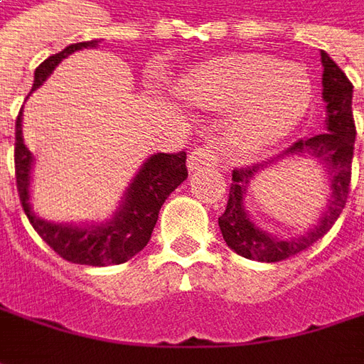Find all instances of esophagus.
Returning a JSON list of instances; mask_svg holds the SVG:
<instances>
[{"instance_id": "1", "label": "esophagus", "mask_w": 364, "mask_h": 364, "mask_svg": "<svg viewBox=\"0 0 364 364\" xmlns=\"http://www.w3.org/2000/svg\"><path fill=\"white\" fill-rule=\"evenodd\" d=\"M218 161H220V159H218V155H215V151H213L211 144H199L193 153L189 155L187 167H189V171L203 169V167H213V165H218Z\"/></svg>"}]
</instances>
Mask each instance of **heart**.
<instances>
[{
	"label": "heart",
	"mask_w": 364,
	"mask_h": 364,
	"mask_svg": "<svg viewBox=\"0 0 364 364\" xmlns=\"http://www.w3.org/2000/svg\"><path fill=\"white\" fill-rule=\"evenodd\" d=\"M185 95L205 108L240 105L228 122L233 149L257 155L284 141L304 119L312 88L302 70L256 54L218 58L197 68Z\"/></svg>",
	"instance_id": "b5f03b06"
}]
</instances>
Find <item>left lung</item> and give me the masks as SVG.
<instances>
[{
  "mask_svg": "<svg viewBox=\"0 0 364 364\" xmlns=\"http://www.w3.org/2000/svg\"><path fill=\"white\" fill-rule=\"evenodd\" d=\"M320 60L324 66L322 74V98L326 102V131L314 134L310 139H300L292 143L282 155H302L308 153L316 157L328 171L331 179V203L320 221L302 237L280 240L269 233L257 230L252 223L250 215L244 209V193L250 179L257 171L266 169L274 163L264 161L259 165H250L242 169H233L230 199L225 211L220 218V230L225 244L235 254L256 259V262H282L308 250L316 240L334 225L338 215L343 213L350 187V167H353V153H355V136L357 127L353 119V82L338 68L326 52H320ZM276 157V159H278Z\"/></svg>",
  "mask_w": 364,
  "mask_h": 364,
  "instance_id": "left-lung-1",
  "label": "left lung"
}]
</instances>
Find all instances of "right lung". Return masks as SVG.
<instances>
[{
  "instance_id": "add662e5",
  "label": "right lung",
  "mask_w": 364,
  "mask_h": 364,
  "mask_svg": "<svg viewBox=\"0 0 364 364\" xmlns=\"http://www.w3.org/2000/svg\"><path fill=\"white\" fill-rule=\"evenodd\" d=\"M88 46H96V40L72 44L44 60L36 68L32 90L46 82V78L52 74V70L56 68L64 58ZM14 159H16V185H18L19 201L33 230L40 233V237L58 256L68 259L72 264H84V266H114V264H124L132 256H136L151 240L161 205L165 203L171 191H175L187 179V165H185L187 153L185 151L157 153L139 171L131 189L127 191L124 205L120 207V211L112 218V221L102 223V225L72 228V225H62V223L56 225V223L36 218V213L28 203L32 153L28 151V146L21 139V112L16 119Z\"/></svg>"
}]
</instances>
